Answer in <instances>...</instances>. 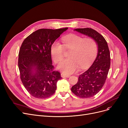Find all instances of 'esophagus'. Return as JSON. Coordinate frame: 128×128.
<instances>
[{"instance_id":"obj_1","label":"esophagus","mask_w":128,"mask_h":128,"mask_svg":"<svg viewBox=\"0 0 128 128\" xmlns=\"http://www.w3.org/2000/svg\"><path fill=\"white\" fill-rule=\"evenodd\" d=\"M60 75H61L62 78H69V77L70 76V75L66 74H64V73H61Z\"/></svg>"}]
</instances>
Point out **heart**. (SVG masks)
Wrapping results in <instances>:
<instances>
[{
    "label": "heart",
    "instance_id": "b5f03b06",
    "mask_svg": "<svg viewBox=\"0 0 128 128\" xmlns=\"http://www.w3.org/2000/svg\"><path fill=\"white\" fill-rule=\"evenodd\" d=\"M63 45L58 41H54L50 47V53L55 63H58L64 58L65 50H70L69 58L61 62L58 68L66 74L77 71L79 67H86L95 58L98 53L96 41L91 37L72 34L62 38Z\"/></svg>",
    "mask_w": 128,
    "mask_h": 128
}]
</instances>
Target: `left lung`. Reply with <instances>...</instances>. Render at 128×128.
<instances>
[{
  "mask_svg": "<svg viewBox=\"0 0 128 128\" xmlns=\"http://www.w3.org/2000/svg\"><path fill=\"white\" fill-rule=\"evenodd\" d=\"M75 30L92 37L98 45V55L91 66L80 75L77 83L71 88L72 92L79 98H91L100 92L106 82L110 67V50L104 38L96 30L91 28Z\"/></svg>",
  "mask_w": 128,
  "mask_h": 128,
  "instance_id": "8db88e82",
  "label": "left lung"
}]
</instances>
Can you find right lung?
Returning <instances> with one entry per match:
<instances>
[{
  "label": "right lung",
  "mask_w": 128,
  "mask_h": 128,
  "mask_svg": "<svg viewBox=\"0 0 128 128\" xmlns=\"http://www.w3.org/2000/svg\"><path fill=\"white\" fill-rule=\"evenodd\" d=\"M68 28L40 29L23 41L18 54V68L21 81L32 96L45 98L55 93L57 82L62 77L54 70L50 47Z\"/></svg>",
  "instance_id": "add662e5"
}]
</instances>
